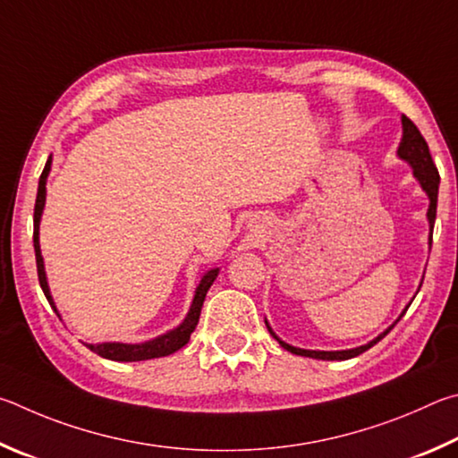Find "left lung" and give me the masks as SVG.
<instances>
[{
  "label": "left lung",
  "mask_w": 458,
  "mask_h": 458,
  "mask_svg": "<svg viewBox=\"0 0 458 458\" xmlns=\"http://www.w3.org/2000/svg\"><path fill=\"white\" fill-rule=\"evenodd\" d=\"M403 131H404V134H403V142H400V147H398V155H400V158H404V160H408V163L412 165L414 176H416V179H419V182L422 184V189L427 191V195L430 199L428 223H430V243H432V227H435V219H437V200H438L440 174H438V168L435 165V160H432V157H430V150H428L427 140H424V136L420 134L419 126H416L408 116H403ZM406 310L403 311V316L406 314ZM403 316H400V318H403ZM398 319H396V322H398ZM392 327H394V326H392ZM392 327H388L386 332H384L382 335H378V338H376V340H372L370 344H366V346H360V348H354V350H342V352H316V350L293 348V346H290V344H285V342L279 340L277 335L271 332L269 326H267V330L279 342V346L285 348L287 352H292V354L308 356V358H318V360H348V358L360 356L368 348H372L374 344H378L384 338V335H386L392 330Z\"/></svg>",
  "instance_id": "left-lung-1"
}]
</instances>
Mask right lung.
I'll return each mask as SVG.
<instances>
[{"instance_id": "obj_1", "label": "right lung", "mask_w": 458, "mask_h": 458, "mask_svg": "<svg viewBox=\"0 0 458 458\" xmlns=\"http://www.w3.org/2000/svg\"><path fill=\"white\" fill-rule=\"evenodd\" d=\"M50 165H52V157L47 158V163L44 166L42 174H39V184H38V197H36V207H34V251H36V266H38V279L39 285H42V292L50 301V306L54 308L55 316L60 318L58 310H55L50 290H47V282H46V271H44V259L42 253H39V239H38V231H39V216H42V208L46 203V179L47 173H50ZM216 274L219 269H211L207 271L200 279V284L195 292V300H192V306L189 316L184 318V322L176 327V330L168 332L160 338H155L150 342L144 344H116V342H106V344H86V348H90L94 354H98L106 360H116V362H139V360H150V358H163L173 354V352L181 350L184 344L191 340V334L195 330L199 324V316H200V308H203L205 295L208 292V287L213 285Z\"/></svg>"}]
</instances>
